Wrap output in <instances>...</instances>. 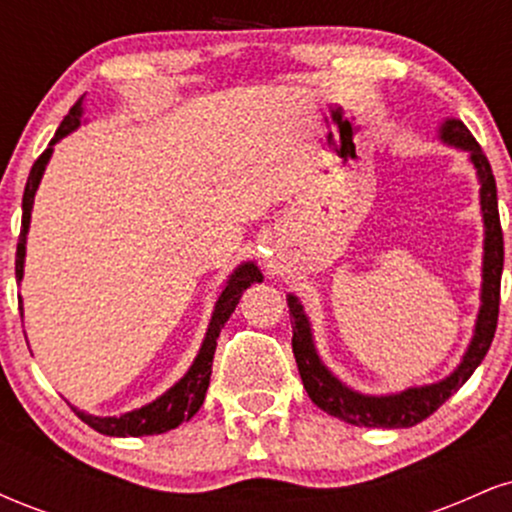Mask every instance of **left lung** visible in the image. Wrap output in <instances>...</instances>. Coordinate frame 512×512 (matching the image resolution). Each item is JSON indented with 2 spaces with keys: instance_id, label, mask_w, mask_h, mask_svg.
<instances>
[{
  "instance_id": "1",
  "label": "left lung",
  "mask_w": 512,
  "mask_h": 512,
  "mask_svg": "<svg viewBox=\"0 0 512 512\" xmlns=\"http://www.w3.org/2000/svg\"><path fill=\"white\" fill-rule=\"evenodd\" d=\"M438 139L443 144L455 146L469 156V163L477 170L479 178V204L481 221H484V257H481V296L479 313L474 322L472 342L464 351L462 361L450 375L431 385L407 387L402 392H390V395H363L354 390L330 368L325 366L320 354H317L313 327H310L308 315H305L301 301L293 293L286 296L293 325V356H296L298 373H301L303 387L308 397L327 411L330 416L346 421L354 426L366 428H409L421 424L436 411L445 399L455 395L460 387L467 383L469 375L477 370L484 361L486 351L493 342L498 322V303H501V274H503V231L501 219H498V197L496 180L489 158L484 156L477 139L472 137L464 122L448 117L440 122Z\"/></svg>"
}]
</instances>
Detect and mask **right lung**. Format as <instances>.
Segmentation results:
<instances>
[{
  "label": "right lung",
  "instance_id": "add662e5",
  "mask_svg": "<svg viewBox=\"0 0 512 512\" xmlns=\"http://www.w3.org/2000/svg\"><path fill=\"white\" fill-rule=\"evenodd\" d=\"M84 122V96L79 98L69 110V115L64 117L60 129L55 132V139L48 144V149L40 154L38 161L33 163L31 175H28L26 190H23V219H21V236L19 245H16V281L21 284L23 279V264H26V238L28 228H31V211H33V199L35 192H38L40 180H43L45 168H48L52 151H55V144L60 139L72 134L74 129L81 127ZM264 279L260 267L255 262H240L233 274L228 276L226 284L216 298L214 313H211L207 334H204L202 346H199L195 361L187 368V373L175 383L170 390L163 392L161 397H156L154 402L144 404V407L125 411L120 416H93L86 414V411L76 409V416H79L84 424H88L93 431L103 433V436L113 438H127V436H158V433H166L170 428H178L182 421H190L192 416L197 414L199 407L204 404V397H207V387L211 380V363H214V351H216V339L223 330V325L228 322L233 310L243 296V291L252 284H260ZM19 310L23 313V303L19 301Z\"/></svg>",
  "mask_w": 512,
  "mask_h": 512
}]
</instances>
